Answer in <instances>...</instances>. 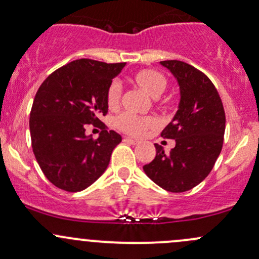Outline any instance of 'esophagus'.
I'll return each mask as SVG.
<instances>
[{"instance_id":"1","label":"esophagus","mask_w":259,"mask_h":259,"mask_svg":"<svg viewBox=\"0 0 259 259\" xmlns=\"http://www.w3.org/2000/svg\"><path fill=\"white\" fill-rule=\"evenodd\" d=\"M122 140H124L125 143H127V144H138V140L132 139V138H124Z\"/></svg>"}]
</instances>
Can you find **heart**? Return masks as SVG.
Listing matches in <instances>:
<instances>
[{"instance_id": "obj_1", "label": "heart", "mask_w": 259, "mask_h": 259, "mask_svg": "<svg viewBox=\"0 0 259 259\" xmlns=\"http://www.w3.org/2000/svg\"><path fill=\"white\" fill-rule=\"evenodd\" d=\"M134 82L145 91L151 98H159L168 88V79L161 72L151 69L139 70L133 77ZM121 99V85L119 81L110 82L106 90V104L109 109H116ZM117 129L126 134L140 137L146 130L155 126V119L151 116H138V115L122 113L115 120Z\"/></svg>"}]
</instances>
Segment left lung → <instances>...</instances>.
Listing matches in <instances>:
<instances>
[{"label":"left lung","mask_w":259,"mask_h":259,"mask_svg":"<svg viewBox=\"0 0 259 259\" xmlns=\"http://www.w3.org/2000/svg\"><path fill=\"white\" fill-rule=\"evenodd\" d=\"M160 64L170 70L180 88L178 111L161 132L163 138L176 140V146L166 154L155 144V158L143 169L160 188L182 193L203 182L213 169L223 146L226 113L207 75L178 60Z\"/></svg>","instance_id":"left-lung-1"}]
</instances>
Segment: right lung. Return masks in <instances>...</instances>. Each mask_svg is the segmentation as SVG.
Here are the masks:
<instances>
[{
	"label": "right lung",
	"instance_id": "1",
	"mask_svg": "<svg viewBox=\"0 0 259 259\" xmlns=\"http://www.w3.org/2000/svg\"><path fill=\"white\" fill-rule=\"evenodd\" d=\"M125 62L80 59L55 70L41 83L30 113L33 154L55 187L80 192L103 176L121 137L103 130L98 139L85 135L86 124L108 114L106 90Z\"/></svg>",
	"mask_w": 259,
	"mask_h": 259
}]
</instances>
